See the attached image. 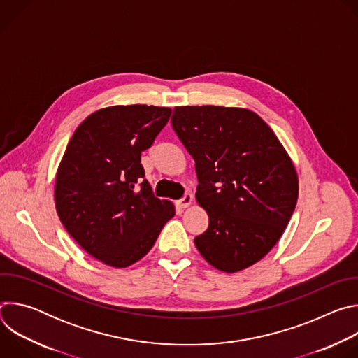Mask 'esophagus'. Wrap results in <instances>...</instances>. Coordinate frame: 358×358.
<instances>
[{
	"mask_svg": "<svg viewBox=\"0 0 358 358\" xmlns=\"http://www.w3.org/2000/svg\"><path fill=\"white\" fill-rule=\"evenodd\" d=\"M192 199H194L192 194H191V192H187L181 199L177 201V206H178L180 208H187V207H189L191 203H192Z\"/></svg>",
	"mask_w": 358,
	"mask_h": 358,
	"instance_id": "esophagus-1",
	"label": "esophagus"
}]
</instances>
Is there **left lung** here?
<instances>
[{
  "label": "left lung",
  "mask_w": 358,
  "mask_h": 358,
  "mask_svg": "<svg viewBox=\"0 0 358 358\" xmlns=\"http://www.w3.org/2000/svg\"><path fill=\"white\" fill-rule=\"evenodd\" d=\"M171 124L195 162V198L210 218L196 249L227 273L257 264L297 202V174L282 143L257 113L239 108L178 106Z\"/></svg>",
  "instance_id": "obj_1"
}]
</instances>
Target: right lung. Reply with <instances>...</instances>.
<instances>
[{
  "label": "right lung",
  "instance_id": "obj_1",
  "mask_svg": "<svg viewBox=\"0 0 358 358\" xmlns=\"http://www.w3.org/2000/svg\"><path fill=\"white\" fill-rule=\"evenodd\" d=\"M170 116V108H105L68 143L57 173V213L68 234L105 265L127 268L141 259L176 214L173 202L152 194L140 163Z\"/></svg>",
  "mask_w": 358,
  "mask_h": 358
}]
</instances>
